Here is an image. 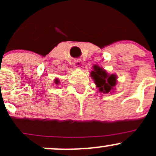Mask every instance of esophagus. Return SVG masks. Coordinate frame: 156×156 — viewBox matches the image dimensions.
<instances>
[{
  "label": "esophagus",
  "instance_id": "34e87169",
  "mask_svg": "<svg viewBox=\"0 0 156 156\" xmlns=\"http://www.w3.org/2000/svg\"><path fill=\"white\" fill-rule=\"evenodd\" d=\"M83 65H84V62L81 59H76L75 61V66L76 67H78V68H81L83 66Z\"/></svg>",
  "mask_w": 156,
  "mask_h": 156
}]
</instances>
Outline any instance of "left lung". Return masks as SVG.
<instances>
[{
	"mask_svg": "<svg viewBox=\"0 0 156 156\" xmlns=\"http://www.w3.org/2000/svg\"><path fill=\"white\" fill-rule=\"evenodd\" d=\"M90 76L94 80V83L99 87L100 92L108 94L116 84L117 77L115 75H108L105 70L98 66H94V70L91 72Z\"/></svg>",
	"mask_w": 156,
	"mask_h": 156,
	"instance_id": "obj_1",
	"label": "left lung"
}]
</instances>
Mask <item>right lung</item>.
I'll return each instance as SVG.
<instances>
[{
	"label": "right lung",
	"mask_w": 156,
	"mask_h": 156,
	"mask_svg": "<svg viewBox=\"0 0 156 156\" xmlns=\"http://www.w3.org/2000/svg\"><path fill=\"white\" fill-rule=\"evenodd\" d=\"M59 80H58L57 78H56V79H55V83H56V84H57L58 83H59Z\"/></svg>",
	"instance_id": "add662e5"
}]
</instances>
